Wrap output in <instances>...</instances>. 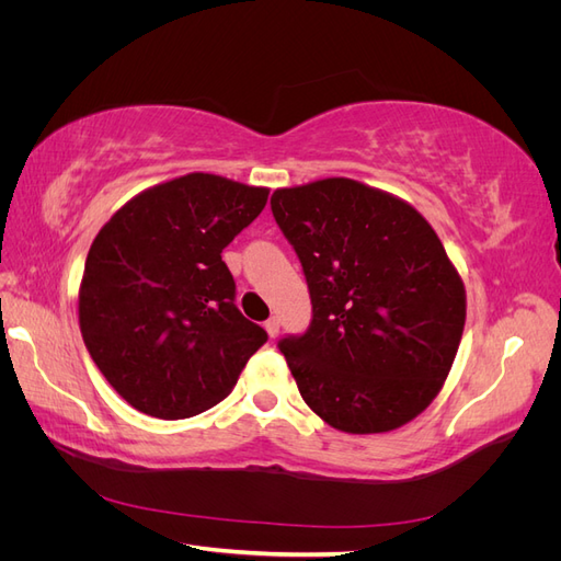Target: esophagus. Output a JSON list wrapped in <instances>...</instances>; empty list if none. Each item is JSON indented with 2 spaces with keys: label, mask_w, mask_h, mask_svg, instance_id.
I'll return each mask as SVG.
<instances>
[{
  "label": "esophagus",
  "mask_w": 561,
  "mask_h": 561,
  "mask_svg": "<svg viewBox=\"0 0 561 561\" xmlns=\"http://www.w3.org/2000/svg\"><path fill=\"white\" fill-rule=\"evenodd\" d=\"M264 330L268 332L271 339H276V336H278V330H280V320H278L276 316H271V318L264 322Z\"/></svg>",
  "instance_id": "obj_1"
}]
</instances>
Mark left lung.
<instances>
[{
	"mask_svg": "<svg viewBox=\"0 0 561 561\" xmlns=\"http://www.w3.org/2000/svg\"><path fill=\"white\" fill-rule=\"evenodd\" d=\"M311 325L278 342L299 393L332 428L388 433L443 388L466 325V290L410 203L348 178L276 190Z\"/></svg>",
	"mask_w": 561,
	"mask_h": 561,
	"instance_id": "obj_1",
	"label": "left lung"
}]
</instances>
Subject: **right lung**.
<instances>
[{"label":"right lung","mask_w":561,"mask_h":561,"mask_svg":"<svg viewBox=\"0 0 561 561\" xmlns=\"http://www.w3.org/2000/svg\"><path fill=\"white\" fill-rule=\"evenodd\" d=\"M266 186L190 173L145 190L98 231L79 287L93 363L135 410L186 419L225 400L266 332L236 307L222 250Z\"/></svg>","instance_id":"obj_1"}]
</instances>
